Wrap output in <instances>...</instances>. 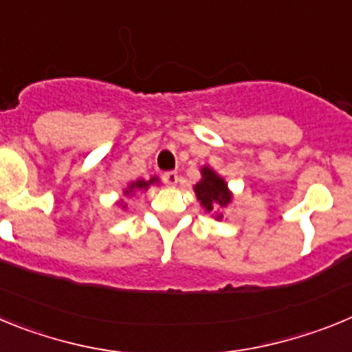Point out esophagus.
<instances>
[{"instance_id": "34e87169", "label": "esophagus", "mask_w": 352, "mask_h": 352, "mask_svg": "<svg viewBox=\"0 0 352 352\" xmlns=\"http://www.w3.org/2000/svg\"><path fill=\"white\" fill-rule=\"evenodd\" d=\"M162 179H164V183H166V185L174 186L176 183L179 182V176H178V173H174V170H167V173L162 176Z\"/></svg>"}]
</instances>
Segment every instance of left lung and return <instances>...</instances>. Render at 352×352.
Masks as SVG:
<instances>
[{
    "label": "left lung",
    "mask_w": 352,
    "mask_h": 352,
    "mask_svg": "<svg viewBox=\"0 0 352 352\" xmlns=\"http://www.w3.org/2000/svg\"><path fill=\"white\" fill-rule=\"evenodd\" d=\"M201 176L203 179L199 183H195L194 186V192L197 195V201L201 203V206L210 213L213 211V208H226L227 204L232 201V194L229 192L227 188V183L226 179L220 178L219 174L214 173L211 167L204 166L201 169ZM217 220H222V213H217L214 217Z\"/></svg>",
    "instance_id": "8db88e82"
}]
</instances>
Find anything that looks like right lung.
<instances>
[{"instance_id":"right-lung-1","label":"right lung","mask_w":352,"mask_h":352,"mask_svg":"<svg viewBox=\"0 0 352 352\" xmlns=\"http://www.w3.org/2000/svg\"><path fill=\"white\" fill-rule=\"evenodd\" d=\"M157 182H158V178H155V176L153 178H149L148 182H146V179H138V182L130 183L125 190H123V194L129 195V197H132V195H135V192L138 190H148V186L153 185V183H157ZM120 204H123V201H121Z\"/></svg>"}]
</instances>
